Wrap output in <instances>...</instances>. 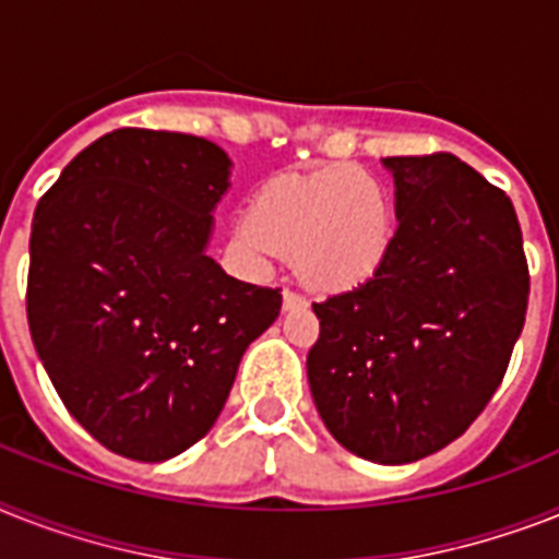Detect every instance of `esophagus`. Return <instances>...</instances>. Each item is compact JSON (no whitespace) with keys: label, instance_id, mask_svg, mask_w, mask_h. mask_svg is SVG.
<instances>
[{"label":"esophagus","instance_id":"34e87169","mask_svg":"<svg viewBox=\"0 0 559 559\" xmlns=\"http://www.w3.org/2000/svg\"><path fill=\"white\" fill-rule=\"evenodd\" d=\"M307 307V298L295 289H284V310H301Z\"/></svg>","mask_w":559,"mask_h":559}]
</instances>
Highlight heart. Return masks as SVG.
I'll return each mask as SVG.
<instances>
[{
    "instance_id": "heart-1",
    "label": "heart",
    "mask_w": 559,
    "mask_h": 559,
    "mask_svg": "<svg viewBox=\"0 0 559 559\" xmlns=\"http://www.w3.org/2000/svg\"><path fill=\"white\" fill-rule=\"evenodd\" d=\"M238 243L258 261L295 255L301 278L344 293L382 270L393 243V212L382 183L353 163L310 175H281L258 189Z\"/></svg>"
}]
</instances>
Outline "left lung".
<instances>
[{
  "label": "left lung",
  "mask_w": 559,
  "mask_h": 559,
  "mask_svg": "<svg viewBox=\"0 0 559 559\" xmlns=\"http://www.w3.org/2000/svg\"><path fill=\"white\" fill-rule=\"evenodd\" d=\"M399 226L373 278L312 304V402L335 442L405 465L460 439L500 388L528 307L508 194L448 152L384 157Z\"/></svg>",
  "instance_id": "8db88e82"
}]
</instances>
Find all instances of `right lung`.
<instances>
[{"label": "right lung", "instance_id": "obj_1", "mask_svg": "<svg viewBox=\"0 0 559 559\" xmlns=\"http://www.w3.org/2000/svg\"><path fill=\"white\" fill-rule=\"evenodd\" d=\"M229 157L117 129L68 163L31 226L28 326L62 405L108 451L171 460L209 433L281 289L206 255Z\"/></svg>", "mask_w": 559, "mask_h": 559}]
</instances>
